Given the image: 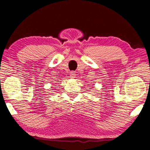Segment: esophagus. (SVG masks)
<instances>
[{
    "label": "esophagus",
    "instance_id": "1",
    "mask_svg": "<svg viewBox=\"0 0 150 150\" xmlns=\"http://www.w3.org/2000/svg\"><path fill=\"white\" fill-rule=\"evenodd\" d=\"M75 72L74 71H71L70 74H69V76H70V78H71V79H73V78H74L76 76H75Z\"/></svg>",
    "mask_w": 150,
    "mask_h": 150
}]
</instances>
